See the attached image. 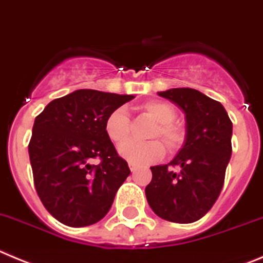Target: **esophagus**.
Here are the masks:
<instances>
[{"mask_svg":"<svg viewBox=\"0 0 263 263\" xmlns=\"http://www.w3.org/2000/svg\"><path fill=\"white\" fill-rule=\"evenodd\" d=\"M128 166H129V169H131V172H132V173L136 172L137 167H139V166H137L136 164H134V162H128Z\"/></svg>","mask_w":263,"mask_h":263,"instance_id":"obj_1","label":"esophagus"}]
</instances>
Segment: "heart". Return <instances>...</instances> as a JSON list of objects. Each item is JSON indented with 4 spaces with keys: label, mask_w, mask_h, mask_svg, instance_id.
<instances>
[{
    "label": "heart",
    "mask_w": 263,
    "mask_h": 263,
    "mask_svg": "<svg viewBox=\"0 0 263 263\" xmlns=\"http://www.w3.org/2000/svg\"><path fill=\"white\" fill-rule=\"evenodd\" d=\"M139 110L156 122V127H153L149 134V139H162L169 153L178 152L184 145L186 129L174 122L177 112L173 106L162 101H149L143 103ZM105 132L108 139L117 145L126 143L131 135V122L126 111L117 108L108 114L105 122ZM119 153L123 158L134 164H153L164 156V146L157 140L145 144L129 141L120 146Z\"/></svg>",
    "instance_id": "heart-1"
}]
</instances>
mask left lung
I'll return each mask as SVG.
<instances>
[{
    "instance_id": "8db88e82",
    "label": "left lung",
    "mask_w": 263,
    "mask_h": 263,
    "mask_svg": "<svg viewBox=\"0 0 263 263\" xmlns=\"http://www.w3.org/2000/svg\"><path fill=\"white\" fill-rule=\"evenodd\" d=\"M157 94L184 114L186 141L169 164L151 167L146 200L161 219L194 223L211 210L223 189L232 155V122L221 103L195 89Z\"/></svg>"
}]
</instances>
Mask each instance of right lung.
I'll list each match as a JSON object with an SVG mask.
<instances>
[{
	"label": "right lung",
	"instance_id": "1",
	"mask_svg": "<svg viewBox=\"0 0 263 263\" xmlns=\"http://www.w3.org/2000/svg\"><path fill=\"white\" fill-rule=\"evenodd\" d=\"M134 98L81 89L53 99L35 118L28 144L35 189L60 223L91 226L110 211L131 170L106 135L105 122ZM96 157L101 162L91 165Z\"/></svg>",
	"mask_w": 263,
	"mask_h": 263
}]
</instances>
